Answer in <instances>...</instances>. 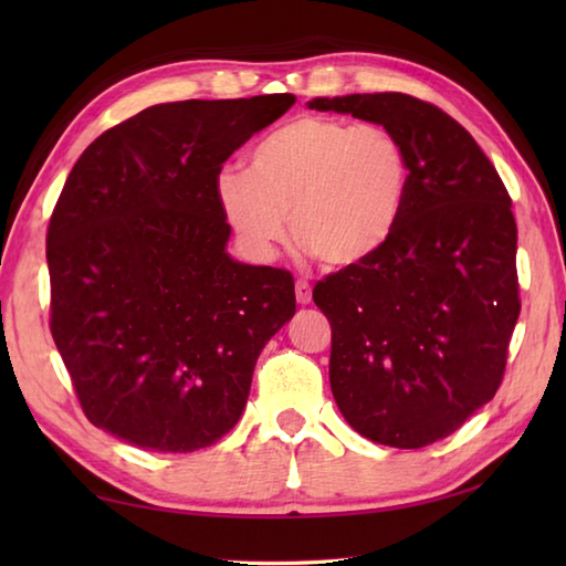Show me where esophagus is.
Returning a JSON list of instances; mask_svg holds the SVG:
<instances>
[{"label":"esophagus","instance_id":"obj_1","mask_svg":"<svg viewBox=\"0 0 566 566\" xmlns=\"http://www.w3.org/2000/svg\"><path fill=\"white\" fill-rule=\"evenodd\" d=\"M311 286H308V282L306 280H298L296 282V302L302 304V306H308L311 304Z\"/></svg>","mask_w":566,"mask_h":566}]
</instances>
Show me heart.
<instances>
[{"mask_svg": "<svg viewBox=\"0 0 566 566\" xmlns=\"http://www.w3.org/2000/svg\"><path fill=\"white\" fill-rule=\"evenodd\" d=\"M411 163L384 126L302 116L264 136L248 172L216 177V201L252 260L270 262L292 238L328 268H355L389 243L399 226Z\"/></svg>", "mask_w": 566, "mask_h": 566, "instance_id": "b5f03b06", "label": "heart"}]
</instances>
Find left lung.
I'll use <instances>...</instances> for the list:
<instances>
[{"mask_svg": "<svg viewBox=\"0 0 566 566\" xmlns=\"http://www.w3.org/2000/svg\"><path fill=\"white\" fill-rule=\"evenodd\" d=\"M401 138L406 209L375 258L316 284L331 321L333 399L359 436L416 450L494 399L521 314L511 197L476 140L401 92L316 97Z\"/></svg>", "mask_w": 566, "mask_h": 566, "instance_id": "1", "label": "left lung"}]
</instances>
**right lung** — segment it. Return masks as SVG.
<instances>
[{
	"instance_id": "right-lung-1",
	"label": "right lung",
	"mask_w": 566,
	"mask_h": 566,
	"mask_svg": "<svg viewBox=\"0 0 566 566\" xmlns=\"http://www.w3.org/2000/svg\"><path fill=\"white\" fill-rule=\"evenodd\" d=\"M294 94L155 104L80 155L48 226L51 333L84 416L143 450L209 448L296 314L286 270L228 255L216 177Z\"/></svg>"
}]
</instances>
